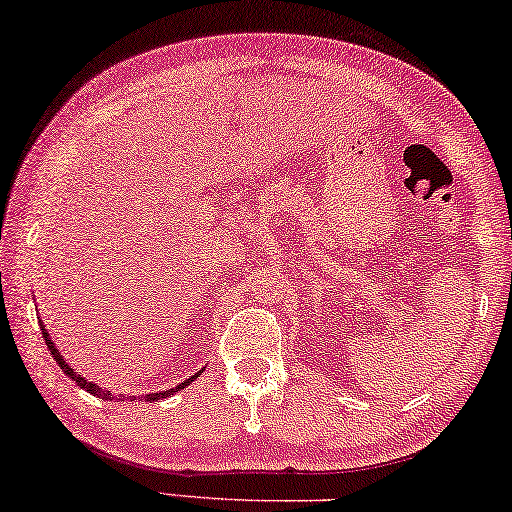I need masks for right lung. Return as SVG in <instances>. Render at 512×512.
<instances>
[{
    "mask_svg": "<svg viewBox=\"0 0 512 512\" xmlns=\"http://www.w3.org/2000/svg\"><path fill=\"white\" fill-rule=\"evenodd\" d=\"M41 333H43V340H45V345H48V349H50V354L52 356H55V361L59 363V368L61 370H64L66 372V375L68 377H71L73 381H75V384H78L80 388H85V391L87 393H91V395H96V398H103V400H110L112 398V393L110 391H103V388H98L96 384H94V381H87L85 377H82V375H78V372H73V368H71V365H68L66 361H64V356H61L59 352H57V349H55V342H52L50 340V333L48 331H45V326L41 324ZM197 379V375H193V377H190V379H186V381H181V384L179 386H174V388H170V391H163V393H151V395H144V400H149V402H154V400H160V398H167V395H174V393H177V391H181V388H186L188 384H190V381H195ZM114 400V398H112ZM119 400H135V395H119Z\"/></svg>",
    "mask_w": 512,
    "mask_h": 512,
    "instance_id": "obj_1",
    "label": "right lung"
}]
</instances>
